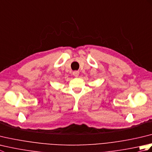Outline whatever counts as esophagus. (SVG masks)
<instances>
[{
	"mask_svg": "<svg viewBox=\"0 0 152 152\" xmlns=\"http://www.w3.org/2000/svg\"><path fill=\"white\" fill-rule=\"evenodd\" d=\"M72 74L74 77L77 78V77H78L79 76V71H74V72H73Z\"/></svg>",
	"mask_w": 152,
	"mask_h": 152,
	"instance_id": "34e87169",
	"label": "esophagus"
}]
</instances>
